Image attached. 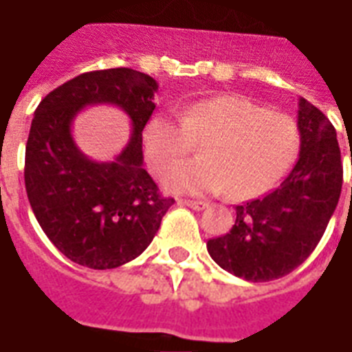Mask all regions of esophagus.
<instances>
[{"mask_svg": "<svg viewBox=\"0 0 352 352\" xmlns=\"http://www.w3.org/2000/svg\"><path fill=\"white\" fill-rule=\"evenodd\" d=\"M179 204H184V206L193 208V210H204L208 206L206 201H189V199H179Z\"/></svg>", "mask_w": 352, "mask_h": 352, "instance_id": "obj_1", "label": "esophagus"}]
</instances>
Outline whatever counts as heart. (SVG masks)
<instances>
[{"label":"heart","instance_id":"obj_1","mask_svg":"<svg viewBox=\"0 0 352 352\" xmlns=\"http://www.w3.org/2000/svg\"><path fill=\"white\" fill-rule=\"evenodd\" d=\"M202 138V157L176 166L165 184L197 195L229 189L238 201L276 186L292 168L302 144L294 118L238 94L187 102L179 118L159 112L146 123L142 142L151 168L165 173Z\"/></svg>","mask_w":352,"mask_h":352}]
</instances>
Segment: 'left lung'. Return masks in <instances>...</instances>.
<instances>
[{"label": "left lung", "instance_id": "obj_1", "mask_svg": "<svg viewBox=\"0 0 352 352\" xmlns=\"http://www.w3.org/2000/svg\"><path fill=\"white\" fill-rule=\"evenodd\" d=\"M298 127L300 157L291 173L270 193L236 206L232 229L206 243L223 270L253 283L283 278L304 263L340 201L343 166L334 125L300 97Z\"/></svg>", "mask_w": 352, "mask_h": 352}]
</instances>
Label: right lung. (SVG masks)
<instances>
[{
	"instance_id": "obj_1",
	"label": "right lung",
	"mask_w": 352,
	"mask_h": 352,
	"mask_svg": "<svg viewBox=\"0 0 352 352\" xmlns=\"http://www.w3.org/2000/svg\"><path fill=\"white\" fill-rule=\"evenodd\" d=\"M155 91L150 74L104 69L61 84L35 110L25 144V191L41 229L73 263L107 270L137 258L174 204L142 166V131ZM102 102L125 109L133 122L130 142L109 164L86 158L70 135L76 114Z\"/></svg>"
}]
</instances>
